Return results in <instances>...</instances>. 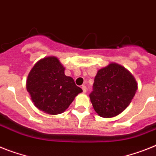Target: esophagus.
I'll return each mask as SVG.
<instances>
[{"label":"esophagus","instance_id":"1","mask_svg":"<svg viewBox=\"0 0 156 156\" xmlns=\"http://www.w3.org/2000/svg\"><path fill=\"white\" fill-rule=\"evenodd\" d=\"M82 91H83V93L86 92V86H82Z\"/></svg>","mask_w":156,"mask_h":156}]
</instances>
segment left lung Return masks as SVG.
<instances>
[{"mask_svg": "<svg viewBox=\"0 0 156 156\" xmlns=\"http://www.w3.org/2000/svg\"><path fill=\"white\" fill-rule=\"evenodd\" d=\"M136 90L133 74L124 66L112 62L98 71L90 98L97 113L110 118L129 106Z\"/></svg>", "mask_w": 156, "mask_h": 156, "instance_id": "1", "label": "left lung"}]
</instances>
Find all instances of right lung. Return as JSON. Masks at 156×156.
<instances>
[{
  "label": "right lung",
  "mask_w": 156,
  "mask_h": 156,
  "mask_svg": "<svg viewBox=\"0 0 156 156\" xmlns=\"http://www.w3.org/2000/svg\"><path fill=\"white\" fill-rule=\"evenodd\" d=\"M64 70L58 58L49 56L38 61L27 76V92L34 105L46 113H62L82 92L71 77L65 75Z\"/></svg>",
  "instance_id": "obj_1"
}]
</instances>
